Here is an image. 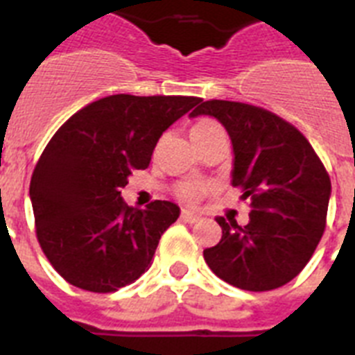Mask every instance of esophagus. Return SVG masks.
<instances>
[{
	"label": "esophagus",
	"mask_w": 355,
	"mask_h": 355,
	"mask_svg": "<svg viewBox=\"0 0 355 355\" xmlns=\"http://www.w3.org/2000/svg\"><path fill=\"white\" fill-rule=\"evenodd\" d=\"M180 218H182V220H184V221H187V223H198V221L202 220V218H200L198 214H195V212L187 211V209H184V211H182Z\"/></svg>",
	"instance_id": "esophagus-1"
}]
</instances>
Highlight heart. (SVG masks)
Here are the masks:
<instances>
[{
    "instance_id": "obj_1",
    "label": "heart",
    "mask_w": 355,
    "mask_h": 355,
    "mask_svg": "<svg viewBox=\"0 0 355 355\" xmlns=\"http://www.w3.org/2000/svg\"><path fill=\"white\" fill-rule=\"evenodd\" d=\"M221 130V126L211 118H200L198 121L193 123L191 126L189 135L191 139H202L205 135H211L214 132ZM207 193V186L202 184V182H195V180H187V182H180L177 187H175V195L177 198H180L182 202L186 203H198L200 200L203 198V195Z\"/></svg>"
}]
</instances>
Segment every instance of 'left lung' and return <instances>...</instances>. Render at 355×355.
I'll return each mask as SVG.
<instances>
[{
  "instance_id": "8db88e82",
  "label": "left lung",
  "mask_w": 355,
  "mask_h": 355,
  "mask_svg": "<svg viewBox=\"0 0 355 355\" xmlns=\"http://www.w3.org/2000/svg\"><path fill=\"white\" fill-rule=\"evenodd\" d=\"M214 116L234 146L232 186L250 200V221L216 218L220 243L203 259L221 280L246 291L288 284L313 257L325 230L331 177L306 135L250 103L202 101L191 118Z\"/></svg>"
}]
</instances>
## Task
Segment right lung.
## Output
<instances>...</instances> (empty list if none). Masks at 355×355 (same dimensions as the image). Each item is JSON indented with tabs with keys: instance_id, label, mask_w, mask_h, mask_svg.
<instances>
[{
	"instance_id": "1",
	"label": "right lung",
	"mask_w": 355,
	"mask_h": 355,
	"mask_svg": "<svg viewBox=\"0 0 355 355\" xmlns=\"http://www.w3.org/2000/svg\"><path fill=\"white\" fill-rule=\"evenodd\" d=\"M196 96L112 94L92 101L46 144L30 182L37 241L66 282L112 293L150 268L160 236L180 214L155 200L128 207L121 189L146 169L153 148Z\"/></svg>"
}]
</instances>
